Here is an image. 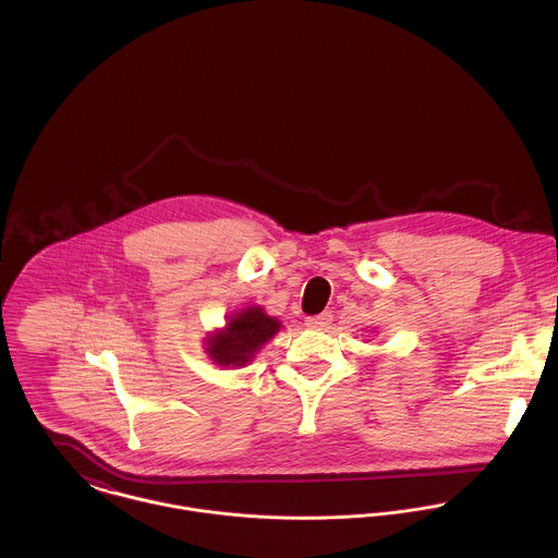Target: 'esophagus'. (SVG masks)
Wrapping results in <instances>:
<instances>
[{
  "instance_id": "obj_1",
  "label": "esophagus",
  "mask_w": 558,
  "mask_h": 558,
  "mask_svg": "<svg viewBox=\"0 0 558 558\" xmlns=\"http://www.w3.org/2000/svg\"><path fill=\"white\" fill-rule=\"evenodd\" d=\"M330 312H324V314H318V316H310V318L305 319V324L310 326V328H316V330H322V328H326L328 324H330Z\"/></svg>"
}]
</instances>
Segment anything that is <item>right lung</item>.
Instances as JSON below:
<instances>
[{"instance_id": "obj_1", "label": "right lung", "mask_w": 558, "mask_h": 558, "mask_svg": "<svg viewBox=\"0 0 558 558\" xmlns=\"http://www.w3.org/2000/svg\"><path fill=\"white\" fill-rule=\"evenodd\" d=\"M279 328L281 322L266 316L262 307H246L206 339V354L221 367H244Z\"/></svg>"}]
</instances>
